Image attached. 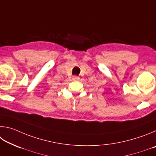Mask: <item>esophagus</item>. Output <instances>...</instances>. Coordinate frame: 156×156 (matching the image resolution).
<instances>
[{
    "mask_svg": "<svg viewBox=\"0 0 156 156\" xmlns=\"http://www.w3.org/2000/svg\"><path fill=\"white\" fill-rule=\"evenodd\" d=\"M72 79H73V80H78L79 79H80V78H79L77 76H73L72 77Z\"/></svg>",
    "mask_w": 156,
    "mask_h": 156,
    "instance_id": "34e87169",
    "label": "esophagus"
}]
</instances>
